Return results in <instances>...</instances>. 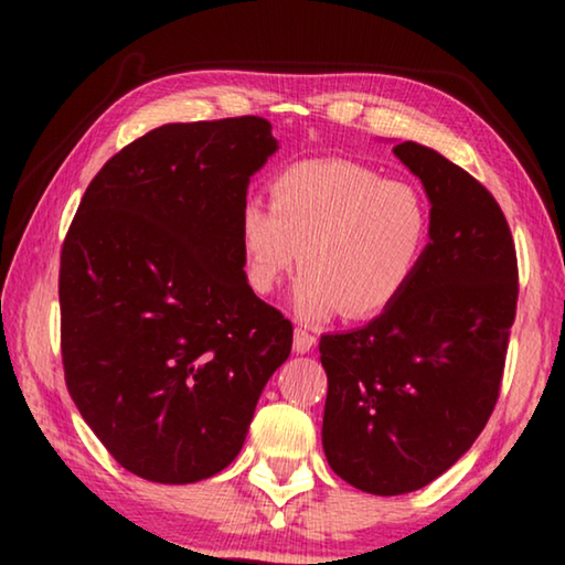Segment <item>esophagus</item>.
Returning a JSON list of instances; mask_svg holds the SVG:
<instances>
[{"instance_id":"1","label":"esophagus","mask_w":565,"mask_h":565,"mask_svg":"<svg viewBox=\"0 0 565 565\" xmlns=\"http://www.w3.org/2000/svg\"><path fill=\"white\" fill-rule=\"evenodd\" d=\"M313 343H317V339H313V333H309L303 327L294 331V351L296 353H309L313 349Z\"/></svg>"}]
</instances>
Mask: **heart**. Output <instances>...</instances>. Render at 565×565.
<instances>
[{"label":"heart","mask_w":565,"mask_h":565,"mask_svg":"<svg viewBox=\"0 0 565 565\" xmlns=\"http://www.w3.org/2000/svg\"><path fill=\"white\" fill-rule=\"evenodd\" d=\"M428 236L431 209L414 184L349 159L284 167L269 181V206L248 199L238 212L248 286L271 294L299 262L294 306L309 321L391 309L424 262Z\"/></svg>","instance_id":"b5f03b06"}]
</instances>
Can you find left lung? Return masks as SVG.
Instances as JSON below:
<instances>
[{
  "label": "left lung",
  "instance_id": "1",
  "mask_svg": "<svg viewBox=\"0 0 565 565\" xmlns=\"http://www.w3.org/2000/svg\"><path fill=\"white\" fill-rule=\"evenodd\" d=\"M394 154L431 204L424 262L391 309L319 343L323 454L374 495L424 489L473 446L499 401L519 301L511 228L489 189L416 141Z\"/></svg>",
  "mask_w": 565,
  "mask_h": 565
}]
</instances>
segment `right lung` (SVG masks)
Returning <instances> with one entry per match:
<instances>
[{"label": "right lung", "instance_id": "1", "mask_svg": "<svg viewBox=\"0 0 565 565\" xmlns=\"http://www.w3.org/2000/svg\"><path fill=\"white\" fill-rule=\"evenodd\" d=\"M276 149L262 117L164 124L102 167L66 232V388L147 481L224 471L291 353V321L252 291L238 244L248 179Z\"/></svg>", "mask_w": 565, "mask_h": 565}]
</instances>
